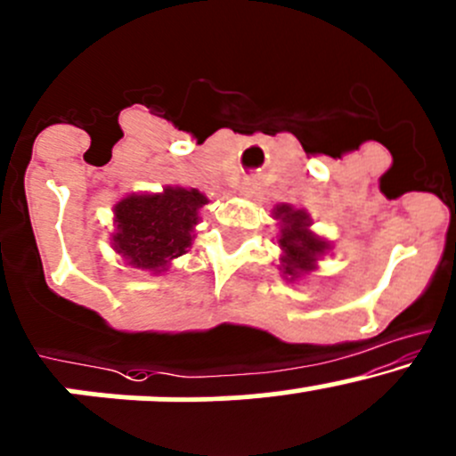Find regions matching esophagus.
<instances>
[{"mask_svg": "<svg viewBox=\"0 0 456 456\" xmlns=\"http://www.w3.org/2000/svg\"><path fill=\"white\" fill-rule=\"evenodd\" d=\"M242 191H247V194H251V191H253V183H251V181H244Z\"/></svg>", "mask_w": 456, "mask_h": 456, "instance_id": "esophagus-1", "label": "esophagus"}]
</instances>
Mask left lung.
Listing matches in <instances>:
<instances>
[{
  "mask_svg": "<svg viewBox=\"0 0 456 456\" xmlns=\"http://www.w3.org/2000/svg\"><path fill=\"white\" fill-rule=\"evenodd\" d=\"M277 216L284 223L281 229L280 247L284 248V273L286 275H297V271H313V262L319 253H323L325 242L310 233L308 229V216L304 212H295L289 205L277 208Z\"/></svg>",
  "mask_w": 456,
  "mask_h": 456,
  "instance_id": "obj_1",
  "label": "left lung"
}]
</instances>
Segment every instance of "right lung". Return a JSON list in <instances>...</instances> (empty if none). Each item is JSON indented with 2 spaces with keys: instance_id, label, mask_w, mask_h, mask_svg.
I'll use <instances>...</instances> for the list:
<instances>
[{
  "instance_id": "add662e5",
  "label": "right lung",
  "mask_w": 456,
  "mask_h": 456,
  "mask_svg": "<svg viewBox=\"0 0 456 456\" xmlns=\"http://www.w3.org/2000/svg\"><path fill=\"white\" fill-rule=\"evenodd\" d=\"M208 203L199 190L167 188L164 194H133L115 205V248L135 268L159 271L185 253L199 209Z\"/></svg>"
}]
</instances>
